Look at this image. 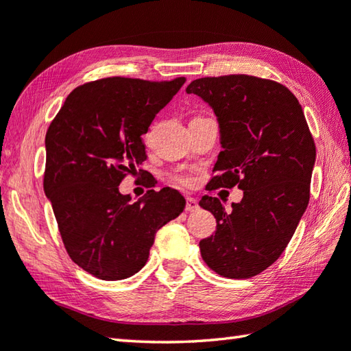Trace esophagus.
<instances>
[{
  "mask_svg": "<svg viewBox=\"0 0 351 351\" xmlns=\"http://www.w3.org/2000/svg\"><path fill=\"white\" fill-rule=\"evenodd\" d=\"M197 208H199V206H197V201L195 197H187V202H186L187 212H196Z\"/></svg>",
  "mask_w": 351,
  "mask_h": 351,
  "instance_id": "34e87169",
  "label": "esophagus"
}]
</instances>
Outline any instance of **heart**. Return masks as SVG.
<instances>
[{
	"label": "heart",
	"instance_id": "b5f03b06",
	"mask_svg": "<svg viewBox=\"0 0 351 351\" xmlns=\"http://www.w3.org/2000/svg\"><path fill=\"white\" fill-rule=\"evenodd\" d=\"M173 180L180 184V186H184V187H187V186H190V180L187 176H182V175H176V176H173Z\"/></svg>",
	"mask_w": 351,
	"mask_h": 351
}]
</instances>
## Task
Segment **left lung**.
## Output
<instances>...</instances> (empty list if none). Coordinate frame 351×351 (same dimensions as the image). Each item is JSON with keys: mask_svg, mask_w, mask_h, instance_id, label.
Returning <instances> with one entry per match:
<instances>
[{"mask_svg": "<svg viewBox=\"0 0 351 351\" xmlns=\"http://www.w3.org/2000/svg\"><path fill=\"white\" fill-rule=\"evenodd\" d=\"M219 124L212 189L244 190L226 210L218 197L199 206L216 218V232L199 242L201 256L221 276L247 279L281 256L310 199L316 145L295 95L276 81L226 75L190 82Z\"/></svg>", "mask_w": 351, "mask_h": 351, "instance_id": "8db88e82", "label": "left lung"}]
</instances>
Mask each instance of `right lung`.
I'll return each mask as SVG.
<instances>
[{
  "mask_svg": "<svg viewBox=\"0 0 351 351\" xmlns=\"http://www.w3.org/2000/svg\"><path fill=\"white\" fill-rule=\"evenodd\" d=\"M184 82V76L87 82L49 125L44 193L70 259L95 278L119 281L138 273L156 232L186 207L175 190H149L132 202L118 189L147 159L141 136Z\"/></svg>",
  "mask_w": 351,
  "mask_h": 351,
  "instance_id": "add662e5",
  "label": "right lung"
}]
</instances>
